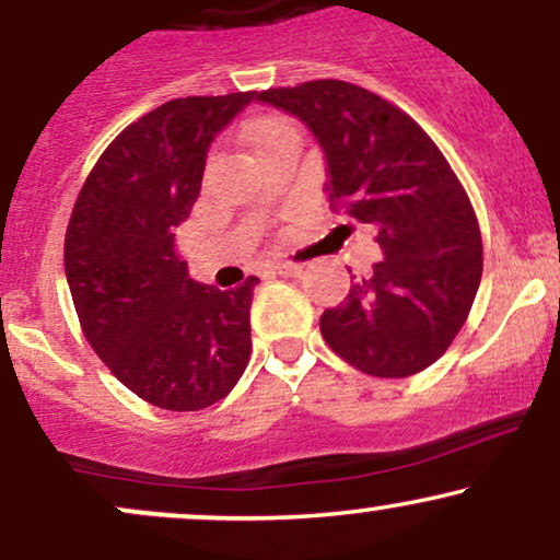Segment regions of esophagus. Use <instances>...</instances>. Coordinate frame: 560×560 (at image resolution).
Returning a JSON list of instances; mask_svg holds the SVG:
<instances>
[{
    "instance_id": "34e87169",
    "label": "esophagus",
    "mask_w": 560,
    "mask_h": 560,
    "mask_svg": "<svg viewBox=\"0 0 560 560\" xmlns=\"http://www.w3.org/2000/svg\"><path fill=\"white\" fill-rule=\"evenodd\" d=\"M271 271L276 276H298L302 273V266H298V262H276Z\"/></svg>"
}]
</instances>
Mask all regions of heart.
Instances as JSON below:
<instances>
[{"instance_id":"b5f03b06","label":"heart","mask_w":560,"mask_h":560,"mask_svg":"<svg viewBox=\"0 0 560 560\" xmlns=\"http://www.w3.org/2000/svg\"><path fill=\"white\" fill-rule=\"evenodd\" d=\"M244 133H247V139L253 141V147L258 155H266L268 150L279 147L281 141L300 139L298 128L289 124V120L271 118V115H262V118L249 120V124L244 126Z\"/></svg>"}]
</instances>
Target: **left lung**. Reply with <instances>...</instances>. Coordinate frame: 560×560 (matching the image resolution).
<instances>
[{
	"label": "left lung",
	"mask_w": 560,
	"mask_h": 560,
	"mask_svg": "<svg viewBox=\"0 0 560 560\" xmlns=\"http://www.w3.org/2000/svg\"><path fill=\"white\" fill-rule=\"evenodd\" d=\"M258 100L316 133L331 208L374 229L384 253L324 311L326 345L369 376L419 374L453 345L481 281V231L464 184L408 113L355 83L305 81Z\"/></svg>",
	"instance_id": "left-lung-1"
}]
</instances>
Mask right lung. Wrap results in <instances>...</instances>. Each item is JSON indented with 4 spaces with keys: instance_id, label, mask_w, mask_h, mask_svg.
Here are the masks:
<instances>
[{
    "instance_id": "add662e5",
    "label": "right lung",
    "mask_w": 560,
    "mask_h": 560,
    "mask_svg": "<svg viewBox=\"0 0 560 560\" xmlns=\"http://www.w3.org/2000/svg\"><path fill=\"white\" fill-rule=\"evenodd\" d=\"M253 100L182 96L141 115L107 144L70 213L66 276L83 337L155 408H208L247 369L260 279L229 292L197 284L173 231L195 208L210 141Z\"/></svg>"
}]
</instances>
